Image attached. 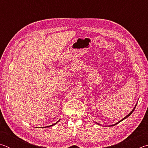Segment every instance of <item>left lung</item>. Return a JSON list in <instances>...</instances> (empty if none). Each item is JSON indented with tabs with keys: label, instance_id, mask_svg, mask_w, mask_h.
I'll list each match as a JSON object with an SVG mask.
<instances>
[{
	"label": "left lung",
	"instance_id": "obj_1",
	"mask_svg": "<svg viewBox=\"0 0 148 148\" xmlns=\"http://www.w3.org/2000/svg\"><path fill=\"white\" fill-rule=\"evenodd\" d=\"M136 105H137V104H136V105H135V106H134V108L133 109H132V111L131 112V113H129L128 115H127V116H125V117H124V118H123L121 120H120V121H118V122H117V123H116V124H114V125H110V126H114V125H117V123H119V122H121V121H123V120H124L125 119H126V118H127V117H128L129 116H130V115H131L132 113V112H134V109H135V108H136Z\"/></svg>",
	"mask_w": 148,
	"mask_h": 148
}]
</instances>
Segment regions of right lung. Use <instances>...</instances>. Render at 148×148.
Segmentation results:
<instances>
[{
	"label": "right lung",
	"mask_w": 148,
	"mask_h": 148,
	"mask_svg": "<svg viewBox=\"0 0 148 148\" xmlns=\"http://www.w3.org/2000/svg\"><path fill=\"white\" fill-rule=\"evenodd\" d=\"M59 121H57V123H58V122H59ZM54 123V124H53V125H49V126H47V127H51V126H53V125H56V123Z\"/></svg>",
	"instance_id": "1"
}]
</instances>
